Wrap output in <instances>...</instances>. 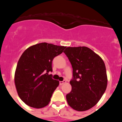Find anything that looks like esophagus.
I'll list each match as a JSON object with an SVG mask.
<instances>
[{"mask_svg":"<svg viewBox=\"0 0 122 122\" xmlns=\"http://www.w3.org/2000/svg\"><path fill=\"white\" fill-rule=\"evenodd\" d=\"M66 82V81H60L59 82V84H60V86H62V85H63V84H65V83Z\"/></svg>","mask_w":122,"mask_h":122,"instance_id":"obj_1","label":"esophagus"}]
</instances>
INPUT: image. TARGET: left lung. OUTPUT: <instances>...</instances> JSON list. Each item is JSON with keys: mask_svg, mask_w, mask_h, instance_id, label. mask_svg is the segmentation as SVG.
Masks as SVG:
<instances>
[{"mask_svg": "<svg viewBox=\"0 0 122 122\" xmlns=\"http://www.w3.org/2000/svg\"><path fill=\"white\" fill-rule=\"evenodd\" d=\"M73 68L72 89L66 95L68 105L77 111L90 109L100 101L107 84L105 64L86 46L68 47L63 52Z\"/></svg>", "mask_w": 122, "mask_h": 122, "instance_id": "8db88e82", "label": "left lung"}]
</instances>
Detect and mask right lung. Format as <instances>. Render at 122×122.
I'll return each instance as SVG.
<instances>
[{
  "mask_svg": "<svg viewBox=\"0 0 122 122\" xmlns=\"http://www.w3.org/2000/svg\"><path fill=\"white\" fill-rule=\"evenodd\" d=\"M66 46L41 43L28 48L21 55L15 74L19 98L27 105L42 108L48 105L59 81L52 78V61Z\"/></svg>",
  "mask_w": 122,
  "mask_h": 122,
  "instance_id": "right-lung-1",
  "label": "right lung"
}]
</instances>
